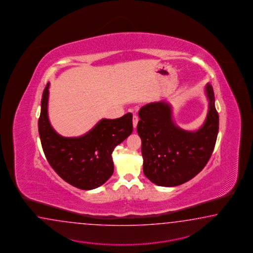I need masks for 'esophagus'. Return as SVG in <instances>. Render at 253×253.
Instances as JSON below:
<instances>
[{
    "instance_id": "esophagus-1",
    "label": "esophagus",
    "mask_w": 253,
    "mask_h": 253,
    "mask_svg": "<svg viewBox=\"0 0 253 253\" xmlns=\"http://www.w3.org/2000/svg\"><path fill=\"white\" fill-rule=\"evenodd\" d=\"M138 122H139V117H138V115L134 114V115H133V118H132V125H133V128L137 127Z\"/></svg>"
}]
</instances>
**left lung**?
Returning a JSON list of instances; mask_svg holds the SVG:
<instances>
[{
    "mask_svg": "<svg viewBox=\"0 0 253 253\" xmlns=\"http://www.w3.org/2000/svg\"><path fill=\"white\" fill-rule=\"evenodd\" d=\"M208 97L207 117L196 131L176 126L171 107L155 101L141 107L137 131L141 139L143 172L158 186L173 187L195 177L210 160L219 130L212 86L205 87Z\"/></svg>",
    "mask_w": 253,
    "mask_h": 253,
    "instance_id": "1",
    "label": "left lung"
}]
</instances>
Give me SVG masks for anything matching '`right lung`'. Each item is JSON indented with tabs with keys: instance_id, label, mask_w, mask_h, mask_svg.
Here are the masks:
<instances>
[{
	"instance_id": "1",
	"label": "right lung",
	"mask_w": 253,
	"mask_h": 253,
	"mask_svg": "<svg viewBox=\"0 0 253 253\" xmlns=\"http://www.w3.org/2000/svg\"><path fill=\"white\" fill-rule=\"evenodd\" d=\"M49 86L46 85L38 128L42 150L48 163L62 180L81 190H93L113 175L114 148L132 132V114L121 118L102 119L80 137L58 134L48 118Z\"/></svg>"
}]
</instances>
